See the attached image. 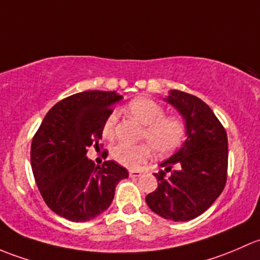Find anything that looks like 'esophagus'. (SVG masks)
Instances as JSON below:
<instances>
[{
    "label": "esophagus",
    "instance_id": "1",
    "mask_svg": "<svg viewBox=\"0 0 260 260\" xmlns=\"http://www.w3.org/2000/svg\"><path fill=\"white\" fill-rule=\"evenodd\" d=\"M131 178H136V176H140L141 175V171L140 170H130L129 171Z\"/></svg>",
    "mask_w": 260,
    "mask_h": 260
}]
</instances>
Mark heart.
Returning <instances> with one entry per match:
<instances>
[{"instance_id": "1", "label": "heart", "mask_w": 260, "mask_h": 260, "mask_svg": "<svg viewBox=\"0 0 260 260\" xmlns=\"http://www.w3.org/2000/svg\"><path fill=\"white\" fill-rule=\"evenodd\" d=\"M127 111L135 120L144 125L141 138L150 144H117L111 150V155L119 164L126 168H136L148 161L154 152L159 156L169 155L183 144L186 129L184 122L175 116H165L161 106L149 98H136L127 105ZM119 115L111 111L103 124V135L112 139L115 135Z\"/></svg>"}]
</instances>
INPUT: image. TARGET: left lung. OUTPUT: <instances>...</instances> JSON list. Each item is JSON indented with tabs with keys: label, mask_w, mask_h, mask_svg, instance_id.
I'll return each mask as SVG.
<instances>
[{
	"label": "left lung",
	"mask_w": 260,
	"mask_h": 260,
	"mask_svg": "<svg viewBox=\"0 0 260 260\" xmlns=\"http://www.w3.org/2000/svg\"><path fill=\"white\" fill-rule=\"evenodd\" d=\"M164 100L183 116L186 139L160 164L164 170L154 174L157 188L145 200L164 219L191 220L210 208L225 186L228 138L213 110L197 96L170 90ZM169 171L172 174L167 177Z\"/></svg>",
	"instance_id": "1"
}]
</instances>
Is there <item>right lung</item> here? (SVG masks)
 Returning a JSON list of instances; mask_svg holds the SVG:
<instances>
[{
    "instance_id": "add662e5",
    "label": "right lung",
    "mask_w": 260,
    "mask_h": 260,
    "mask_svg": "<svg viewBox=\"0 0 260 260\" xmlns=\"http://www.w3.org/2000/svg\"><path fill=\"white\" fill-rule=\"evenodd\" d=\"M116 91H84L63 99L47 112L31 144V167L45 203L71 221H87L112 203L115 188L129 173L114 160L95 165L87 148L103 138Z\"/></svg>"
}]
</instances>
